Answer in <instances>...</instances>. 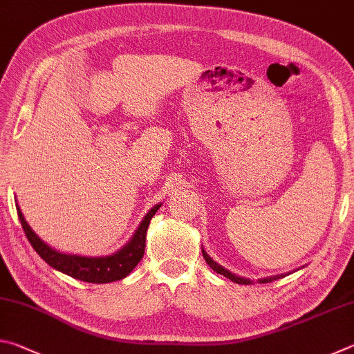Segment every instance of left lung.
I'll return each instance as SVG.
<instances>
[{
  "label": "left lung",
  "instance_id": "1",
  "mask_svg": "<svg viewBox=\"0 0 354 354\" xmlns=\"http://www.w3.org/2000/svg\"><path fill=\"white\" fill-rule=\"evenodd\" d=\"M201 253H203V257H205V261L207 262V266L212 268L214 272H217V273H220V274H223L225 278H227V279H231L232 283H237V284H253V281H250V279H247V278H242V277H237V274H234V273H231L230 270H226V268H223L221 266H218L217 262H215L211 256H209L205 250H201ZM284 274H277V277H268V278H262V279H257L259 281L261 284H266V283H272V281H274V279H279V278H283Z\"/></svg>",
  "mask_w": 354,
  "mask_h": 354
}]
</instances>
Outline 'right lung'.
Returning <instances> with one entry per match:
<instances>
[{"instance_id": "right-lung-1", "label": "right lung", "mask_w": 354, "mask_h": 354, "mask_svg": "<svg viewBox=\"0 0 354 354\" xmlns=\"http://www.w3.org/2000/svg\"><path fill=\"white\" fill-rule=\"evenodd\" d=\"M162 205V203H160ZM160 205H156L149 209V212L143 217L139 227H137L134 236L131 241L124 245L122 250L111 256H101V257H86V256H76V254H65L61 251H56L46 245L41 239L35 234L28 225L21 214V209L17 205V214H19L20 223L23 226V231L28 237L29 243L32 248L37 251V254L44 259L48 266H51L56 270L62 272L68 277L86 281V283L93 284H104V283H113V281L123 279L124 277L134 270V267L139 263V261L145 253V241H147V230L151 221L153 215L158 212Z\"/></svg>"}]
</instances>
